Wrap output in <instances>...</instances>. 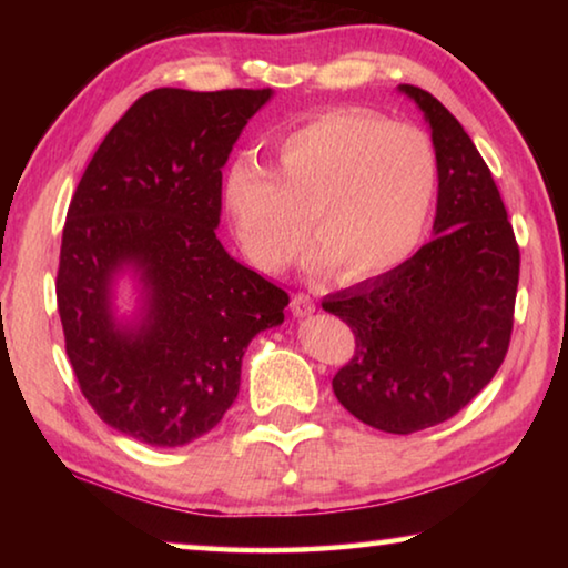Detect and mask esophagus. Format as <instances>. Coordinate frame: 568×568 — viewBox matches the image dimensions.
Returning <instances> with one entry per match:
<instances>
[{
	"label": "esophagus",
	"instance_id": "esophagus-1",
	"mask_svg": "<svg viewBox=\"0 0 568 568\" xmlns=\"http://www.w3.org/2000/svg\"><path fill=\"white\" fill-rule=\"evenodd\" d=\"M291 311L297 318H303V315H311L315 311V301L307 293H295L291 301Z\"/></svg>",
	"mask_w": 568,
	"mask_h": 568
}]
</instances>
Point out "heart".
Here are the masks:
<instances>
[{
    "instance_id": "1",
    "label": "heart",
    "mask_w": 568,
    "mask_h": 568,
    "mask_svg": "<svg viewBox=\"0 0 568 568\" xmlns=\"http://www.w3.org/2000/svg\"><path fill=\"white\" fill-rule=\"evenodd\" d=\"M275 170L253 155L230 162L220 200L240 247L261 271L281 273L301 253L343 277L383 275L426 237L438 192V155L426 130L378 112L338 108L277 138Z\"/></svg>"
}]
</instances>
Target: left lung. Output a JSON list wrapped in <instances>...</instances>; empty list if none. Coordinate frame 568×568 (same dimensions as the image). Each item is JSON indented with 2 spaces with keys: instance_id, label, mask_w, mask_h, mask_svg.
I'll list each match as a JSON object with an SVG mask.
<instances>
[{
  "instance_id": "8db88e82",
  "label": "left lung",
  "mask_w": 568,
  "mask_h": 568,
  "mask_svg": "<svg viewBox=\"0 0 568 568\" xmlns=\"http://www.w3.org/2000/svg\"><path fill=\"white\" fill-rule=\"evenodd\" d=\"M438 155L434 233L406 263L335 293L323 311L355 335L335 398L386 434H416L468 406L508 353L521 253L501 192L460 122L434 94L400 84Z\"/></svg>"
}]
</instances>
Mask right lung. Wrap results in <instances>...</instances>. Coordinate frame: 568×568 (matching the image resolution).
<instances>
[{"instance_id": "right-lung-1", "label": "right lung", "mask_w": 568, "mask_h": 568, "mask_svg": "<svg viewBox=\"0 0 568 568\" xmlns=\"http://www.w3.org/2000/svg\"><path fill=\"white\" fill-rule=\"evenodd\" d=\"M263 90L160 88L122 114L77 185L62 230L57 307L64 351L92 410L124 436L185 446L233 406L255 333L283 323L291 297L225 253L223 165ZM138 264L149 318L120 332L111 275Z\"/></svg>"}]
</instances>
